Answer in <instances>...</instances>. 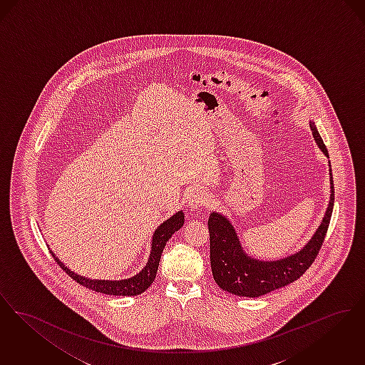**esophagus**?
Here are the masks:
<instances>
[{"mask_svg":"<svg viewBox=\"0 0 365 365\" xmlns=\"http://www.w3.org/2000/svg\"><path fill=\"white\" fill-rule=\"evenodd\" d=\"M211 203V195L207 193L205 190H193L190 193L188 206L190 210L200 208V207H208Z\"/></svg>","mask_w":365,"mask_h":365,"instance_id":"1","label":"esophagus"}]
</instances>
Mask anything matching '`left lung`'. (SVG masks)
<instances>
[{
    "label": "left lung",
    "instance_id": "8db88e82",
    "mask_svg": "<svg viewBox=\"0 0 365 365\" xmlns=\"http://www.w3.org/2000/svg\"><path fill=\"white\" fill-rule=\"evenodd\" d=\"M309 127L319 148L326 157H329V151L315 124L309 123ZM330 175H333L331 165ZM330 203L314 237L309 240L300 252L275 262L256 260L245 254L233 226L221 214L212 212L208 218L210 262L214 281L218 286L232 294L259 297L297 281L315 262L329 229L334 207L333 177H330Z\"/></svg>",
    "mask_w": 365,
    "mask_h": 365
}]
</instances>
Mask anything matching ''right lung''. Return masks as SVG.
<instances>
[{
	"mask_svg": "<svg viewBox=\"0 0 365 365\" xmlns=\"http://www.w3.org/2000/svg\"><path fill=\"white\" fill-rule=\"evenodd\" d=\"M182 225H184V212L178 211L173 217H170L168 221H165L159 226L153 237L151 254H150V259H148L145 267L138 275H135L129 279H121V281L88 279V278L80 277L78 274L72 272L71 269H66L51 251H50V254L53 255L57 264L79 285L96 290L98 293L110 294V296H138L144 290H147L148 286H151V284L154 282L163 248H165L166 242L169 241V238L172 237Z\"/></svg>",
	"mask_w": 365,
	"mask_h": 365,
	"instance_id": "1",
	"label": "right lung"
}]
</instances>
